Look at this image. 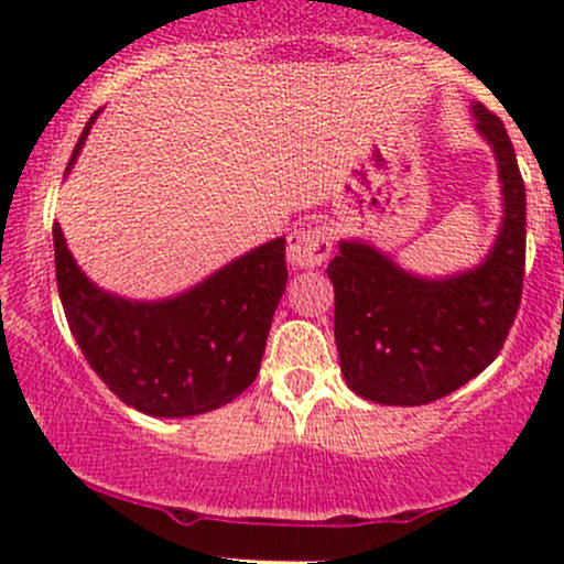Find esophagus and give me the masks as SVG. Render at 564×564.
<instances>
[{"label": "esophagus", "instance_id": "obj_1", "mask_svg": "<svg viewBox=\"0 0 564 564\" xmlns=\"http://www.w3.org/2000/svg\"><path fill=\"white\" fill-rule=\"evenodd\" d=\"M334 236L326 225H300L289 232L286 257L294 268H321L328 260Z\"/></svg>", "mask_w": 564, "mask_h": 564}]
</instances>
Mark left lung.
I'll list each match as a JSON object with an SVG mask.
<instances>
[{"mask_svg":"<svg viewBox=\"0 0 564 564\" xmlns=\"http://www.w3.org/2000/svg\"><path fill=\"white\" fill-rule=\"evenodd\" d=\"M475 116L503 183V225L488 260L469 273L424 281L371 246L341 241L326 268L341 373L371 403L426 405L467 384L494 364L520 310L525 183L501 119L480 102Z\"/></svg>","mask_w":564,"mask_h":564,"instance_id":"obj_1","label":"left lung"}]
</instances>
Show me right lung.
<instances>
[{
  "label": "right lung",
  "instance_id": "obj_1",
  "mask_svg": "<svg viewBox=\"0 0 564 564\" xmlns=\"http://www.w3.org/2000/svg\"><path fill=\"white\" fill-rule=\"evenodd\" d=\"M53 238L57 291L70 334L93 371L127 405L148 416H196L236 400L257 379L286 289V238L249 251L209 281L164 302H129L100 291L76 268L57 225Z\"/></svg>",
  "mask_w": 564,
  "mask_h": 564
}]
</instances>
